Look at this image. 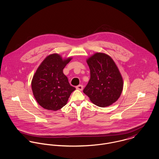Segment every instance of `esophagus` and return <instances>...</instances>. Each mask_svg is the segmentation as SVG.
Masks as SVG:
<instances>
[{"mask_svg": "<svg viewBox=\"0 0 159 159\" xmlns=\"http://www.w3.org/2000/svg\"><path fill=\"white\" fill-rule=\"evenodd\" d=\"M76 89H78V90H80V91H82V90L83 89V85H81V84H80V85L77 86L76 87Z\"/></svg>", "mask_w": 159, "mask_h": 159, "instance_id": "1", "label": "esophagus"}]
</instances>
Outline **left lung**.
Here are the masks:
<instances>
[{
  "instance_id": "left-lung-1",
  "label": "left lung",
  "mask_w": 159,
  "mask_h": 159,
  "mask_svg": "<svg viewBox=\"0 0 159 159\" xmlns=\"http://www.w3.org/2000/svg\"><path fill=\"white\" fill-rule=\"evenodd\" d=\"M87 63L91 78L83 92L98 107L112 105L123 89V80L113 59L106 54L97 52L87 60Z\"/></svg>"
}]
</instances>
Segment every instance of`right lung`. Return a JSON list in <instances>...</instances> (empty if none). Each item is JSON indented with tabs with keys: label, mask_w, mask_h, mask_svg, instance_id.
<instances>
[{
	"label": "right lung",
	"mask_w": 159,
	"mask_h": 159,
	"mask_svg": "<svg viewBox=\"0 0 159 159\" xmlns=\"http://www.w3.org/2000/svg\"><path fill=\"white\" fill-rule=\"evenodd\" d=\"M71 58L62 59L58 54L47 56L32 80V89L38 103L43 108L57 111L65 106L75 88L70 86L63 69Z\"/></svg>",
	"instance_id": "1"
}]
</instances>
